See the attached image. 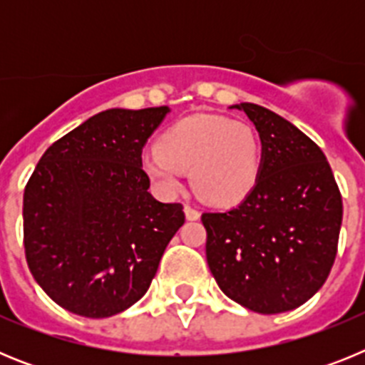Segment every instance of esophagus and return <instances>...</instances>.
<instances>
[{"label": "esophagus", "mask_w": 365, "mask_h": 365, "mask_svg": "<svg viewBox=\"0 0 365 365\" xmlns=\"http://www.w3.org/2000/svg\"><path fill=\"white\" fill-rule=\"evenodd\" d=\"M185 215H186V219H188V221H197V219L201 217V212H199L197 208H193V206L186 205L185 206Z\"/></svg>", "instance_id": "1"}]
</instances>
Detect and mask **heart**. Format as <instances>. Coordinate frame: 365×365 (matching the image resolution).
<instances>
[{
	"instance_id": "heart-1",
	"label": "heart",
	"mask_w": 365,
	"mask_h": 365,
	"mask_svg": "<svg viewBox=\"0 0 365 365\" xmlns=\"http://www.w3.org/2000/svg\"><path fill=\"white\" fill-rule=\"evenodd\" d=\"M261 140L252 125L219 115H193L160 133L157 151L143 157V170L160 193L182 192L190 172L206 202L232 206L256 188L261 175Z\"/></svg>"
}]
</instances>
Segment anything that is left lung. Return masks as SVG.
<instances>
[{
	"label": "left lung",
	"instance_id": "left-lung-1",
	"mask_svg": "<svg viewBox=\"0 0 365 365\" xmlns=\"http://www.w3.org/2000/svg\"><path fill=\"white\" fill-rule=\"evenodd\" d=\"M256 125L261 175L228 212H206V261L219 289L261 314L311 299L336 257L341 195L324 151L291 122L250 102L230 106Z\"/></svg>",
	"mask_w": 365,
	"mask_h": 365
}]
</instances>
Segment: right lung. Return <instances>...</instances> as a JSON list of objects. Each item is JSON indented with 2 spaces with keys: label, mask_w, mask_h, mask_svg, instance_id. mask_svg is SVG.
Segmentation results:
<instances>
[{
  "label": "right lung",
  "mask_w": 365,
  "mask_h": 365,
  "mask_svg": "<svg viewBox=\"0 0 365 365\" xmlns=\"http://www.w3.org/2000/svg\"><path fill=\"white\" fill-rule=\"evenodd\" d=\"M170 108H113L45 151L24 193V245L38 285L66 311L108 318L146 294L185 225L148 192L143 148Z\"/></svg>",
  "instance_id": "1"
}]
</instances>
